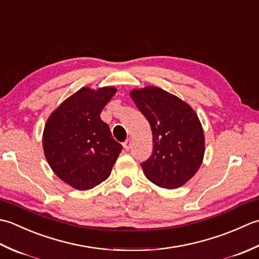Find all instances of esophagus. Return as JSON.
I'll list each match as a JSON object with an SVG mask.
<instances>
[{"label": "esophagus", "instance_id": "obj_1", "mask_svg": "<svg viewBox=\"0 0 259 259\" xmlns=\"http://www.w3.org/2000/svg\"><path fill=\"white\" fill-rule=\"evenodd\" d=\"M131 146H133V141H131V139H126L124 142H123V147L125 150H129Z\"/></svg>", "mask_w": 259, "mask_h": 259}]
</instances>
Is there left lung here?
<instances>
[{"mask_svg":"<svg viewBox=\"0 0 259 259\" xmlns=\"http://www.w3.org/2000/svg\"><path fill=\"white\" fill-rule=\"evenodd\" d=\"M130 97L149 122L153 150L141 163L148 180L176 189L194 177L205 155V136L188 103L158 87L135 89Z\"/></svg>","mask_w":259,"mask_h":259,"instance_id":"obj_1","label":"left lung"}]
</instances>
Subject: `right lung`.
Here are the masks:
<instances>
[{"label":"right lung","instance_id":"1","mask_svg":"<svg viewBox=\"0 0 259 259\" xmlns=\"http://www.w3.org/2000/svg\"><path fill=\"white\" fill-rule=\"evenodd\" d=\"M117 92L113 87L81 88L49 117L43 150L53 172L78 190L106 180L122 149L100 113Z\"/></svg>","mask_w":259,"mask_h":259}]
</instances>
